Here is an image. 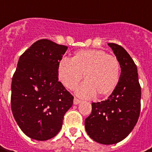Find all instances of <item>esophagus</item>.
<instances>
[{
	"instance_id": "1",
	"label": "esophagus",
	"mask_w": 152,
	"mask_h": 152,
	"mask_svg": "<svg viewBox=\"0 0 152 152\" xmlns=\"http://www.w3.org/2000/svg\"><path fill=\"white\" fill-rule=\"evenodd\" d=\"M80 102H81V101L79 100V99H77V98H74V99H73V104H74V105H78Z\"/></svg>"
}]
</instances>
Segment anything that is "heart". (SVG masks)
Masks as SVG:
<instances>
[{
    "label": "heart",
    "mask_w": 152,
    "mask_h": 152,
    "mask_svg": "<svg viewBox=\"0 0 152 152\" xmlns=\"http://www.w3.org/2000/svg\"><path fill=\"white\" fill-rule=\"evenodd\" d=\"M120 63L114 56L102 50H81L71 60L62 59L57 69L58 78L68 90H73L85 75V82L76 94L82 98L98 95L107 96L117 88L120 79Z\"/></svg>",
    "instance_id": "1"
}]
</instances>
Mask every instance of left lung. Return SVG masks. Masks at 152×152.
Wrapping results in <instances>:
<instances>
[{
	"instance_id": "8db88e82",
	"label": "left lung",
	"mask_w": 152,
	"mask_h": 152,
	"mask_svg": "<svg viewBox=\"0 0 152 152\" xmlns=\"http://www.w3.org/2000/svg\"><path fill=\"white\" fill-rule=\"evenodd\" d=\"M108 45L120 63L119 82L107 100L92 103V112L85 121L88 135L102 145L118 143L131 133L140 116L141 98L134 61L121 45Z\"/></svg>"
}]
</instances>
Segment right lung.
<instances>
[{"label": "right lung", "mask_w": 152, "mask_h": 152, "mask_svg": "<svg viewBox=\"0 0 152 152\" xmlns=\"http://www.w3.org/2000/svg\"><path fill=\"white\" fill-rule=\"evenodd\" d=\"M67 47L39 39L19 57L12 81L11 107L28 137L47 140L61 130L73 96L58 81V65Z\"/></svg>", "instance_id": "right-lung-1"}]
</instances>
